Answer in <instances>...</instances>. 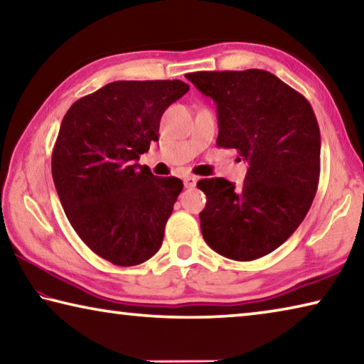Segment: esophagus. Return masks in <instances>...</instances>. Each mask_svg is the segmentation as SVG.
Masks as SVG:
<instances>
[{
	"instance_id": "esophagus-1",
	"label": "esophagus",
	"mask_w": 364,
	"mask_h": 364,
	"mask_svg": "<svg viewBox=\"0 0 364 364\" xmlns=\"http://www.w3.org/2000/svg\"><path fill=\"white\" fill-rule=\"evenodd\" d=\"M183 183H184V186H186V188H194L196 183H197V178L193 176V175H186L183 178Z\"/></svg>"
}]
</instances>
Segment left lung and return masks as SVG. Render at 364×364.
<instances>
[{
    "label": "left lung",
    "instance_id": "8db88e82",
    "mask_svg": "<svg viewBox=\"0 0 364 364\" xmlns=\"http://www.w3.org/2000/svg\"><path fill=\"white\" fill-rule=\"evenodd\" d=\"M186 78L217 104V146L249 162L241 188L205 178L199 213L205 242L226 258L250 262L268 255L297 230L319 183L315 112L299 91L260 69L193 72Z\"/></svg>",
    "mask_w": 364,
    "mask_h": 364
}]
</instances>
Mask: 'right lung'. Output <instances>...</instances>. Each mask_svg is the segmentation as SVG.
<instances>
[{"label": "right lung", "instance_id": "obj_1", "mask_svg": "<svg viewBox=\"0 0 364 364\" xmlns=\"http://www.w3.org/2000/svg\"><path fill=\"white\" fill-rule=\"evenodd\" d=\"M189 91L181 80H122L67 110L51 171L70 225L88 247L119 267L157 254L183 191L180 178H159L136 164L159 141L162 114Z\"/></svg>", "mask_w": 364, "mask_h": 364}]
</instances>
